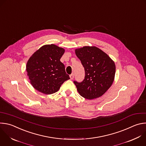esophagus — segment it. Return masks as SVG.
Listing matches in <instances>:
<instances>
[{
	"mask_svg": "<svg viewBox=\"0 0 146 146\" xmlns=\"http://www.w3.org/2000/svg\"><path fill=\"white\" fill-rule=\"evenodd\" d=\"M70 78L71 80H73V78H74V74H70Z\"/></svg>",
	"mask_w": 146,
	"mask_h": 146,
	"instance_id": "obj_1",
	"label": "esophagus"
}]
</instances>
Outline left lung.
I'll use <instances>...</instances> for the list:
<instances>
[{"mask_svg": "<svg viewBox=\"0 0 146 146\" xmlns=\"http://www.w3.org/2000/svg\"><path fill=\"white\" fill-rule=\"evenodd\" d=\"M85 69V78L81 82L74 81L79 94L92 100L103 96L111 86L115 78L114 61L96 46H84L75 50Z\"/></svg>", "mask_w": 146, "mask_h": 146, "instance_id": "1", "label": "left lung"}]
</instances>
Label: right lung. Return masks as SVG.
Returning a JSON list of instances; mask_svg holds the SVG:
<instances>
[{
    "instance_id": "right-lung-1",
    "label": "right lung",
    "mask_w": 146,
    "mask_h": 146,
    "mask_svg": "<svg viewBox=\"0 0 146 146\" xmlns=\"http://www.w3.org/2000/svg\"><path fill=\"white\" fill-rule=\"evenodd\" d=\"M64 53V48L56 44H45L30 57L26 70L34 88L43 94H51L70 79L65 65L60 61Z\"/></svg>"
}]
</instances>
